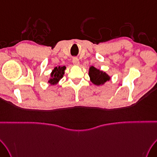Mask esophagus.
I'll return each instance as SVG.
<instances>
[{
    "mask_svg": "<svg viewBox=\"0 0 157 157\" xmlns=\"http://www.w3.org/2000/svg\"><path fill=\"white\" fill-rule=\"evenodd\" d=\"M73 64H75V65H78V64H79V61L78 58H73Z\"/></svg>",
    "mask_w": 157,
    "mask_h": 157,
    "instance_id": "34e87169",
    "label": "esophagus"
}]
</instances>
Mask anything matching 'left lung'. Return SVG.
<instances>
[{
  "mask_svg": "<svg viewBox=\"0 0 157 157\" xmlns=\"http://www.w3.org/2000/svg\"><path fill=\"white\" fill-rule=\"evenodd\" d=\"M89 76L90 78L91 82L97 86L103 84L107 81H109L110 79L105 72L101 71L93 66L90 67L89 69Z\"/></svg>",
  "mask_w": 157,
  "mask_h": 157,
  "instance_id": "obj_1",
  "label": "left lung"
}]
</instances>
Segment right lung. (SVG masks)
Here are the masks:
<instances>
[{"instance_id": "right-lung-1", "label": "right lung", "mask_w": 157, "mask_h": 157, "mask_svg": "<svg viewBox=\"0 0 157 157\" xmlns=\"http://www.w3.org/2000/svg\"><path fill=\"white\" fill-rule=\"evenodd\" d=\"M66 67H55L54 69L52 71L51 73V79L49 80V83H50L52 85L56 84L58 81L63 78V75L64 74V70H65Z\"/></svg>"}]
</instances>
